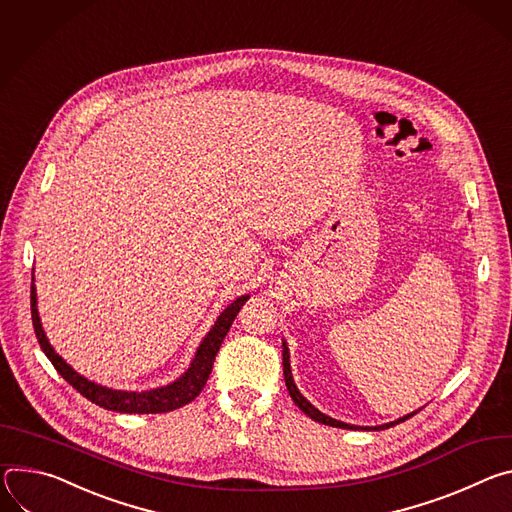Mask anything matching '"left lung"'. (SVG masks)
Returning a JSON list of instances; mask_svg holds the SVG:
<instances>
[{"instance_id": "left-lung-1", "label": "left lung", "mask_w": 512, "mask_h": 512, "mask_svg": "<svg viewBox=\"0 0 512 512\" xmlns=\"http://www.w3.org/2000/svg\"><path fill=\"white\" fill-rule=\"evenodd\" d=\"M282 372H285V382H287L289 394H291V399L295 401V405H297V407H299L307 417H311L313 421L323 423V425H329V427H339V429H374V431H380V429H388V427H392V425H399V423L407 421L409 417H413V415L417 413V411H413V413H409V415H405V417H401V419H396V421H392V423L378 425V427H358V425H350V423L337 421V419H333V417H329V415L321 413L319 409H315V407L305 399V396L299 392V388H297V384H295V380H293V372H291V362H289V348H287V342H282Z\"/></svg>"}]
</instances>
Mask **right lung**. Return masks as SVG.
<instances>
[{
  "label": "right lung",
  "mask_w": 512,
  "mask_h": 512,
  "mask_svg": "<svg viewBox=\"0 0 512 512\" xmlns=\"http://www.w3.org/2000/svg\"><path fill=\"white\" fill-rule=\"evenodd\" d=\"M248 295L238 297L234 303L227 305L223 313L217 317L215 325L209 329V333L203 337L201 346L197 348V354L189 366V370L177 378L175 382H170L160 388L152 390H142V392H130V390H113L107 386H101L97 382L87 380L79 372H75L59 354L54 352V348L48 344V337L42 329L40 317H38V301H36V287H34V274H32V289H30V307H32V325L38 337V344L46 358L52 362V366L59 372L75 390H79L85 399L91 403L107 409V411H116V413H138V415H148V413H168L181 409L195 401V396L203 390L215 356L219 352V346L223 342V337L230 331L236 315L240 313L242 305L248 301Z\"/></svg>",
  "instance_id": "add662e5"
}]
</instances>
